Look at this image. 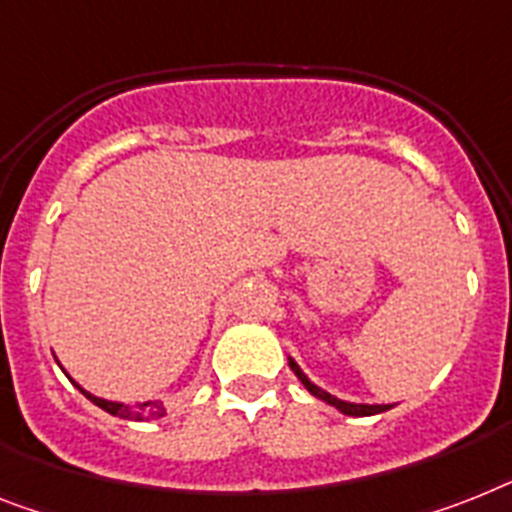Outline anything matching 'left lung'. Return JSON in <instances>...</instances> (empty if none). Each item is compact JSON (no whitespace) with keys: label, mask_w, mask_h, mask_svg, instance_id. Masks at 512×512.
Segmentation results:
<instances>
[{"label":"left lung","mask_w":512,"mask_h":512,"mask_svg":"<svg viewBox=\"0 0 512 512\" xmlns=\"http://www.w3.org/2000/svg\"><path fill=\"white\" fill-rule=\"evenodd\" d=\"M290 369L295 371V377L301 379L303 387H306V390L311 392V395H316V398L324 400V403L335 405L337 411L348 413V416H374V413L390 411V405H356V403H345V400H337L335 395H329V392H324L322 387H316V384L311 382V379H308L301 369H298V363H295L293 358H290Z\"/></svg>","instance_id":"8db88e82"}]
</instances>
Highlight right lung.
I'll return each mask as SVG.
<instances>
[{
	"label": "right lung",
	"mask_w": 512,
	"mask_h": 512,
	"mask_svg": "<svg viewBox=\"0 0 512 512\" xmlns=\"http://www.w3.org/2000/svg\"><path fill=\"white\" fill-rule=\"evenodd\" d=\"M78 390L86 395L91 403H96L101 408V411L112 413V416H120V418H135V421H151V418H162L167 416V411H164V403L162 400H149V403H141L135 405V408H130V405H122V403H112V400H101V398H94V395H88L83 387L78 384Z\"/></svg>",
	"instance_id": "obj_1"
}]
</instances>
